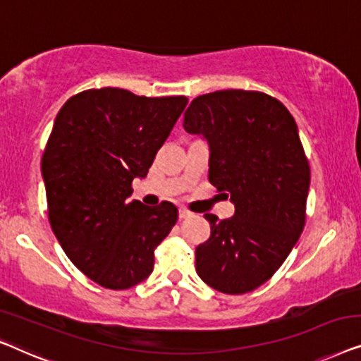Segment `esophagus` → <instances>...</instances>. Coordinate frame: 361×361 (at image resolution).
Masks as SVG:
<instances>
[{
	"label": "esophagus",
	"mask_w": 361,
	"mask_h": 361,
	"mask_svg": "<svg viewBox=\"0 0 361 361\" xmlns=\"http://www.w3.org/2000/svg\"><path fill=\"white\" fill-rule=\"evenodd\" d=\"M178 216H180V219H188V217H191V212L188 211L186 207H180Z\"/></svg>",
	"instance_id": "34e87169"
}]
</instances>
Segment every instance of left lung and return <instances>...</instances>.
<instances>
[{
    "label": "left lung",
    "instance_id": "8db88e82",
    "mask_svg": "<svg viewBox=\"0 0 361 361\" xmlns=\"http://www.w3.org/2000/svg\"><path fill=\"white\" fill-rule=\"evenodd\" d=\"M183 128L209 142V181L226 191L235 214H204L211 237L196 247V271L226 294L253 291L275 275L306 224L311 169L296 121L262 91L201 94ZM226 195V196H227Z\"/></svg>",
    "mask_w": 361,
    "mask_h": 361
}]
</instances>
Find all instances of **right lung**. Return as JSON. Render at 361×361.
I'll return each mask as SVG.
<instances>
[{"label":"right lung","instance_id":"right-lung-1","mask_svg":"<svg viewBox=\"0 0 361 361\" xmlns=\"http://www.w3.org/2000/svg\"><path fill=\"white\" fill-rule=\"evenodd\" d=\"M186 103L93 88L55 118L42 155L49 222L73 265L99 286L119 291L149 278L155 248L176 224L171 202L147 207L128 197Z\"/></svg>","mask_w":361,"mask_h":361}]
</instances>
